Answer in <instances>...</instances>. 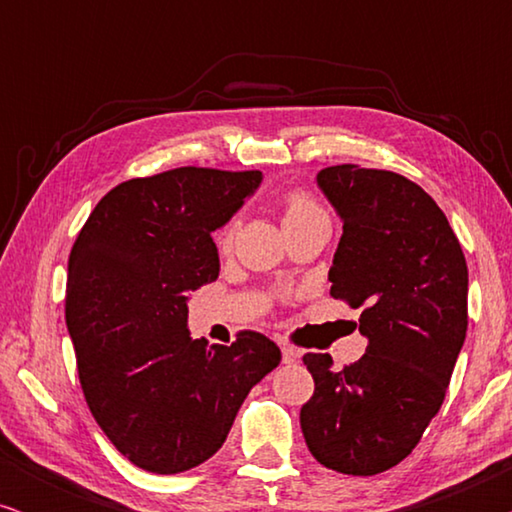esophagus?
<instances>
[{
  "mask_svg": "<svg viewBox=\"0 0 512 512\" xmlns=\"http://www.w3.org/2000/svg\"><path fill=\"white\" fill-rule=\"evenodd\" d=\"M298 349H293L289 345L282 347V363H296L298 361Z\"/></svg>",
  "mask_w": 512,
  "mask_h": 512,
  "instance_id": "34e87169",
  "label": "esophagus"
}]
</instances>
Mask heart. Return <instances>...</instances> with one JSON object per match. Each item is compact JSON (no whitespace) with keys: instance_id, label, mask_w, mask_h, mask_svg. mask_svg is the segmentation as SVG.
I'll return each mask as SVG.
<instances>
[{"instance_id":"b5f03b06","label":"heart","mask_w":512,"mask_h":512,"mask_svg":"<svg viewBox=\"0 0 512 512\" xmlns=\"http://www.w3.org/2000/svg\"><path fill=\"white\" fill-rule=\"evenodd\" d=\"M314 216H326L324 209L317 200L312 198L307 191H291L286 195L284 200V223L286 221H303V219H314ZM235 221H228L226 226L219 230V235H216V244H219L221 249L230 247V242H233L235 237Z\"/></svg>"}]
</instances>
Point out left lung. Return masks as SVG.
<instances>
[{
    "label": "left lung",
    "instance_id": "1",
    "mask_svg": "<svg viewBox=\"0 0 512 512\" xmlns=\"http://www.w3.org/2000/svg\"><path fill=\"white\" fill-rule=\"evenodd\" d=\"M317 186L342 221L331 296L361 310L368 347L342 370L303 356L314 394L300 429L319 464L375 475L415 450L443 405L466 340V258L443 209L401 174L333 165Z\"/></svg>",
    "mask_w": 512,
    "mask_h": 512
}]
</instances>
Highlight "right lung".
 I'll use <instances>...</instances> for the list:
<instances>
[{
  "label": "right lung",
  "mask_w": 512,
  "mask_h": 512,
  "mask_svg": "<svg viewBox=\"0 0 512 512\" xmlns=\"http://www.w3.org/2000/svg\"><path fill=\"white\" fill-rule=\"evenodd\" d=\"M261 181L209 167L123 181L69 254L65 319L83 396L116 450L149 473L216 454L251 387L282 361L256 331L230 347L188 333V291L219 277L212 233Z\"/></svg>",
  "instance_id": "add662e5"
}]
</instances>
